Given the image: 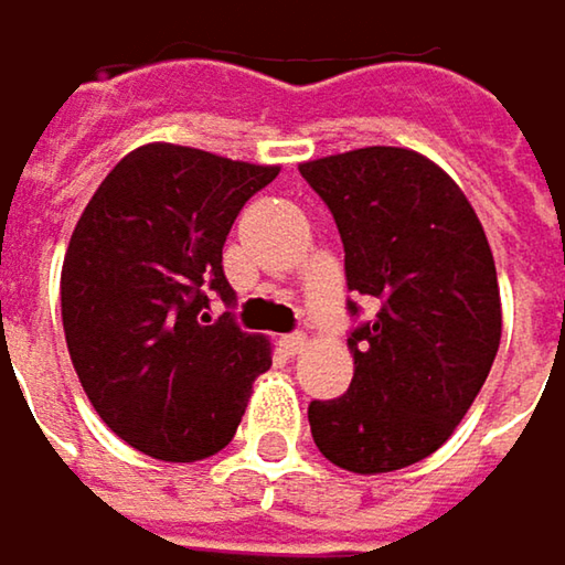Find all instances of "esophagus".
Here are the masks:
<instances>
[{
    "label": "esophagus",
    "mask_w": 565,
    "mask_h": 565,
    "mask_svg": "<svg viewBox=\"0 0 565 565\" xmlns=\"http://www.w3.org/2000/svg\"><path fill=\"white\" fill-rule=\"evenodd\" d=\"M279 345H282V352H286V355H299V352L306 349V335H302V332L282 335V342H279Z\"/></svg>",
    "instance_id": "esophagus-1"
}]
</instances>
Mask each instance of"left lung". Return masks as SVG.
Wrapping results in <instances>:
<instances>
[{"label": "left lung", "instance_id": "8db88e82", "mask_svg": "<svg viewBox=\"0 0 565 565\" xmlns=\"http://www.w3.org/2000/svg\"><path fill=\"white\" fill-rule=\"evenodd\" d=\"M299 173L335 216L349 289L379 302L349 335V392L309 405L312 440L342 470H402L454 434L497 359L487 233L463 190L408 147H359Z\"/></svg>", "mask_w": 565, "mask_h": 565}]
</instances>
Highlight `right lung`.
I'll list each match as a JSON object with an SVG mask.
<instances>
[{"label":"right lung","instance_id":"right-lung-1","mask_svg":"<svg viewBox=\"0 0 565 565\" xmlns=\"http://www.w3.org/2000/svg\"><path fill=\"white\" fill-rule=\"evenodd\" d=\"M279 167L180 143L121 157L88 200L62 266V326L78 382L121 440L157 460L190 463L223 450L256 375L273 365L266 335L233 302L223 243L243 203Z\"/></svg>","mask_w":565,"mask_h":565}]
</instances>
